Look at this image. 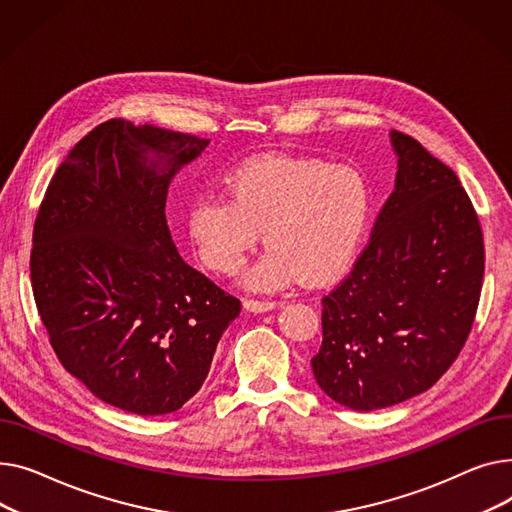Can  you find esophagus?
<instances>
[{
  "instance_id": "esophagus-1",
  "label": "esophagus",
  "mask_w": 512,
  "mask_h": 512,
  "mask_svg": "<svg viewBox=\"0 0 512 512\" xmlns=\"http://www.w3.org/2000/svg\"><path fill=\"white\" fill-rule=\"evenodd\" d=\"M275 306H277V302H260V299H244V308L248 312H254V314L270 312Z\"/></svg>"
}]
</instances>
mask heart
<instances>
[{
    "label": "heart",
    "instance_id": "b5f03b06",
    "mask_svg": "<svg viewBox=\"0 0 512 512\" xmlns=\"http://www.w3.org/2000/svg\"><path fill=\"white\" fill-rule=\"evenodd\" d=\"M227 196L200 194L188 208V237L200 262L231 275L260 244L268 250L244 275L252 291L299 281L324 285L353 264L372 215L364 175L320 159L266 155L227 177Z\"/></svg>",
    "mask_w": 512,
    "mask_h": 512
}]
</instances>
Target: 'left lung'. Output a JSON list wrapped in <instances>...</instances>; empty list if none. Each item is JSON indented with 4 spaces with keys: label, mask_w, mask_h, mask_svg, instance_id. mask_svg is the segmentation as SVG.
Masks as SVG:
<instances>
[{
    "label": "left lung",
    "mask_w": 512,
    "mask_h": 512,
    "mask_svg": "<svg viewBox=\"0 0 512 512\" xmlns=\"http://www.w3.org/2000/svg\"><path fill=\"white\" fill-rule=\"evenodd\" d=\"M399 169L370 242L322 297L312 370L324 393L374 411L424 393L461 353L484 283V235L455 171L390 132Z\"/></svg>",
    "instance_id": "left-lung-1"
}]
</instances>
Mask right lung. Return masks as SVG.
Wrapping results in <instances>:
<instances>
[{"label":"right lung","mask_w":512,"mask_h":512,"mask_svg":"<svg viewBox=\"0 0 512 512\" xmlns=\"http://www.w3.org/2000/svg\"><path fill=\"white\" fill-rule=\"evenodd\" d=\"M208 142L109 119L57 167L35 221L30 281L57 359L136 415L190 401L242 310L182 260L165 219L173 175Z\"/></svg>","instance_id":"1"}]
</instances>
